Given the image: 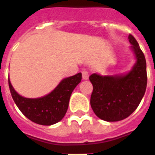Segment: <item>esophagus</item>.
<instances>
[{
  "label": "esophagus",
  "instance_id": "obj_1",
  "mask_svg": "<svg viewBox=\"0 0 155 155\" xmlns=\"http://www.w3.org/2000/svg\"><path fill=\"white\" fill-rule=\"evenodd\" d=\"M82 77H83V80H87L89 77L88 72L87 71H83L82 72Z\"/></svg>",
  "mask_w": 155,
  "mask_h": 155
}]
</instances>
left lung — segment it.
I'll return each instance as SVG.
<instances>
[{
    "label": "left lung",
    "instance_id": "left-lung-1",
    "mask_svg": "<svg viewBox=\"0 0 155 155\" xmlns=\"http://www.w3.org/2000/svg\"><path fill=\"white\" fill-rule=\"evenodd\" d=\"M137 61L125 75L102 76L92 74L89 80L93 85L91 106L99 119L107 122L127 118L139 107L147 84V63L143 51L131 34L128 36Z\"/></svg>",
    "mask_w": 155,
    "mask_h": 155
}]
</instances>
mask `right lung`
<instances>
[{
    "instance_id": "1",
    "label": "right lung",
    "mask_w": 155,
    "mask_h": 155,
    "mask_svg": "<svg viewBox=\"0 0 155 155\" xmlns=\"http://www.w3.org/2000/svg\"><path fill=\"white\" fill-rule=\"evenodd\" d=\"M81 79L80 72L64 79L51 93L37 99L22 97L12 87L9 80L8 86L15 104L25 117L40 125L50 126L60 122L64 117L70 96Z\"/></svg>"
}]
</instances>
